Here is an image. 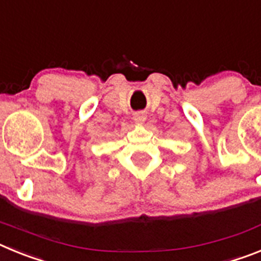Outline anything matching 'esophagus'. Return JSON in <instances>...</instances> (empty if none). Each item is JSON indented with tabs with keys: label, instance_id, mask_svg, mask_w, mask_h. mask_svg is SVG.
I'll return each mask as SVG.
<instances>
[{
	"label": "esophagus",
	"instance_id": "esophagus-1",
	"mask_svg": "<svg viewBox=\"0 0 261 261\" xmlns=\"http://www.w3.org/2000/svg\"><path fill=\"white\" fill-rule=\"evenodd\" d=\"M133 120H135V123L138 124V125H144L145 121H146V115L144 112H137L133 116Z\"/></svg>",
	"mask_w": 261,
	"mask_h": 261
}]
</instances>
